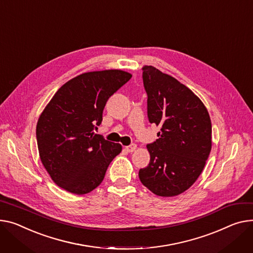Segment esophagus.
Here are the masks:
<instances>
[{
    "instance_id": "esophagus-1",
    "label": "esophagus",
    "mask_w": 253,
    "mask_h": 253,
    "mask_svg": "<svg viewBox=\"0 0 253 253\" xmlns=\"http://www.w3.org/2000/svg\"><path fill=\"white\" fill-rule=\"evenodd\" d=\"M136 147H137V146H136V144H134V143H133V144H130V145L126 146V147H125V149L128 151V153H133V151L136 149Z\"/></svg>"
}]
</instances>
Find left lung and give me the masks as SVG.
Instances as JSON below:
<instances>
[{
	"label": "left lung",
	"mask_w": 253,
	"mask_h": 253,
	"mask_svg": "<svg viewBox=\"0 0 253 253\" xmlns=\"http://www.w3.org/2000/svg\"><path fill=\"white\" fill-rule=\"evenodd\" d=\"M142 70L148 121L161 132L146 145L150 161L139 170V179L159 196L179 195L206 166L211 149V118L199 97L177 79L153 66Z\"/></svg>",
	"instance_id": "8db88e82"
}]
</instances>
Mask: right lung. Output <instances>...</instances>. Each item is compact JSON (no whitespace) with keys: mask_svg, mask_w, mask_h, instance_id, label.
I'll use <instances>...</instances> for the list:
<instances>
[{"mask_svg":"<svg viewBox=\"0 0 253 253\" xmlns=\"http://www.w3.org/2000/svg\"><path fill=\"white\" fill-rule=\"evenodd\" d=\"M122 70L80 74L62 85L41 114L37 140L41 161L64 190L82 195L103 182L108 167L122 150L93 129L103 121L111 95L130 80Z\"/></svg>","mask_w":253,"mask_h":253,"instance_id":"1","label":"right lung"}]
</instances>
